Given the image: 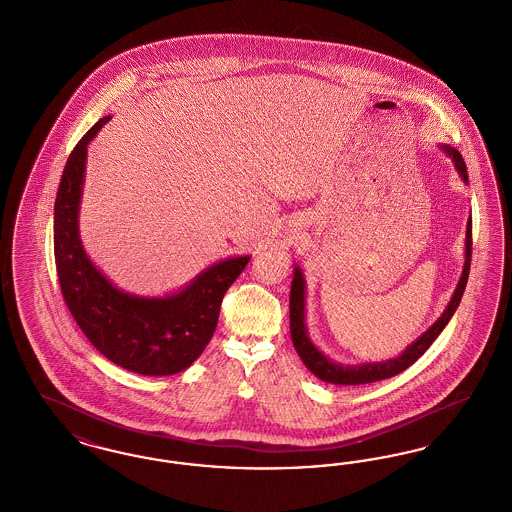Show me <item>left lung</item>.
<instances>
[{
  "label": "left lung",
  "instance_id": "8db88e82",
  "mask_svg": "<svg viewBox=\"0 0 512 512\" xmlns=\"http://www.w3.org/2000/svg\"><path fill=\"white\" fill-rule=\"evenodd\" d=\"M439 149L453 161L455 169L459 176L463 178L464 184H468V172L461 153L455 147L439 144ZM470 257H472V219L466 222V242H464V267L463 274L459 278V284L455 292L451 295V301L447 303L445 311L441 317L395 359H388L382 363H363V365H341L328 359L317 345L309 338L307 324H305V278L301 268H293L292 292H290V332H292V341L297 355L301 357L303 365L307 366L317 378L328 384H338V386H361V384H372L378 380H386L405 368L413 365L416 359H420L426 349L434 343L447 322L455 315L461 297H463L468 272H470Z\"/></svg>",
  "mask_w": 512,
  "mask_h": 512
}]
</instances>
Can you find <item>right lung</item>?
I'll return each mask as SVG.
<instances>
[{
  "label": "right lung",
  "instance_id": "right-lung-1",
  "mask_svg": "<svg viewBox=\"0 0 512 512\" xmlns=\"http://www.w3.org/2000/svg\"><path fill=\"white\" fill-rule=\"evenodd\" d=\"M109 119H99L84 134L61 176L53 209L59 286L76 324L103 357L136 374L171 376L203 353L215 334L222 297L251 257L219 261L163 297L119 290L90 261L78 232L88 144Z\"/></svg>",
  "mask_w": 512,
  "mask_h": 512
}]
</instances>
